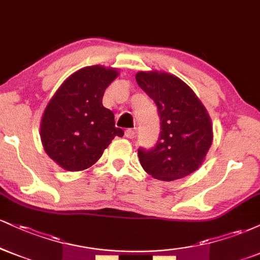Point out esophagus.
<instances>
[{
	"instance_id": "1",
	"label": "esophagus",
	"mask_w": 260,
	"mask_h": 260,
	"mask_svg": "<svg viewBox=\"0 0 260 260\" xmlns=\"http://www.w3.org/2000/svg\"><path fill=\"white\" fill-rule=\"evenodd\" d=\"M124 136H126L127 138L133 139V138H134V136H136V132H134L133 129H127L126 132H124Z\"/></svg>"
}]
</instances>
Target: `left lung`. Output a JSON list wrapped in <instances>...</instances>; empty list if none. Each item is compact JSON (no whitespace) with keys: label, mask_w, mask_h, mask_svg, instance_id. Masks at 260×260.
<instances>
[{"label":"left lung","mask_w":260,"mask_h":260,"mask_svg":"<svg viewBox=\"0 0 260 260\" xmlns=\"http://www.w3.org/2000/svg\"><path fill=\"white\" fill-rule=\"evenodd\" d=\"M136 80L156 105L161 129L153 148L138 149L143 169L161 181L190 175L213 142L207 110L192 89L172 74L139 72Z\"/></svg>","instance_id":"1"}]
</instances>
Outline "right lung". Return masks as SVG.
Here are the masks:
<instances>
[{"label":"right lung","instance_id":"right-lung-1","mask_svg":"<svg viewBox=\"0 0 260 260\" xmlns=\"http://www.w3.org/2000/svg\"><path fill=\"white\" fill-rule=\"evenodd\" d=\"M118 76L113 68L90 66L68 77L50 100L41 120L40 136L51 159L67 171L94 165L116 136L112 111L103 106L106 88Z\"/></svg>","mask_w":260,"mask_h":260}]
</instances>
